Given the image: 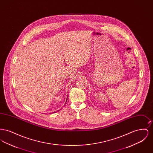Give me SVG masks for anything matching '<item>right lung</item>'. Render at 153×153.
Instances as JSON below:
<instances>
[{
  "mask_svg": "<svg viewBox=\"0 0 153 153\" xmlns=\"http://www.w3.org/2000/svg\"><path fill=\"white\" fill-rule=\"evenodd\" d=\"M67 99H68V97H67V99H66V101H67ZM59 111V110H58Z\"/></svg>",
  "mask_w": 153,
  "mask_h": 153,
  "instance_id": "obj_1",
  "label": "right lung"
}]
</instances>
